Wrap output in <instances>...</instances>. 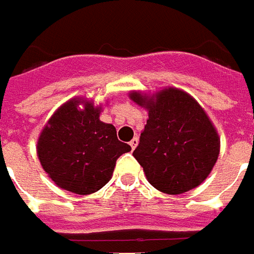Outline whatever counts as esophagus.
<instances>
[{"label":"esophagus","mask_w":254,"mask_h":254,"mask_svg":"<svg viewBox=\"0 0 254 254\" xmlns=\"http://www.w3.org/2000/svg\"><path fill=\"white\" fill-rule=\"evenodd\" d=\"M137 145H138V137H134V138L130 141V147L134 149V148L137 147Z\"/></svg>","instance_id":"34e87169"}]
</instances>
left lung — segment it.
<instances>
[{"label":"left lung","mask_w":254,"mask_h":254,"mask_svg":"<svg viewBox=\"0 0 254 254\" xmlns=\"http://www.w3.org/2000/svg\"><path fill=\"white\" fill-rule=\"evenodd\" d=\"M148 116L134 158L148 182L166 194H182L201 185L219 154V138L208 116L186 92L163 89L156 99L131 93Z\"/></svg>","instance_id":"1"}]
</instances>
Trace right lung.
Here are the masks:
<instances>
[{
	"label": "right lung",
	"instance_id": "add662e5",
	"mask_svg": "<svg viewBox=\"0 0 254 254\" xmlns=\"http://www.w3.org/2000/svg\"><path fill=\"white\" fill-rule=\"evenodd\" d=\"M79 100L67 102L54 113L37 142L46 173L61 189L76 194L98 191L112 178L119 156L131 151L117 138L115 126L99 120V109Z\"/></svg>",
	"mask_w": 254,
	"mask_h": 254
}]
</instances>
